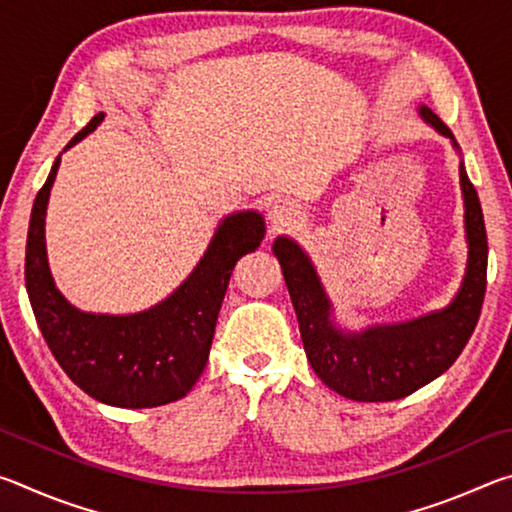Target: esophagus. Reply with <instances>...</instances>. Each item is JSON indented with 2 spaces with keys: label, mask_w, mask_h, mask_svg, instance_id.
Listing matches in <instances>:
<instances>
[{
  "label": "esophagus",
  "mask_w": 512,
  "mask_h": 512,
  "mask_svg": "<svg viewBox=\"0 0 512 512\" xmlns=\"http://www.w3.org/2000/svg\"><path fill=\"white\" fill-rule=\"evenodd\" d=\"M300 219V210L291 201H275L268 207V225H271V232H282L289 230Z\"/></svg>",
  "instance_id": "1"
}]
</instances>
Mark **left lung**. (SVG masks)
Returning a JSON list of instances; mask_svg holds the SVG:
<instances>
[{"instance_id":"1","label":"left lung","mask_w":512,"mask_h":512,"mask_svg":"<svg viewBox=\"0 0 512 512\" xmlns=\"http://www.w3.org/2000/svg\"><path fill=\"white\" fill-rule=\"evenodd\" d=\"M420 115L458 149L443 119L427 106H420ZM458 173L470 246L467 268L452 305L427 316L397 325H375L363 332H343L334 323L332 302L305 250L289 237L275 239L273 253L280 259L311 368L325 386L348 400L391 402L411 395L443 375L470 341L485 296L488 237L479 194L467 178L463 162Z\"/></svg>"}]
</instances>
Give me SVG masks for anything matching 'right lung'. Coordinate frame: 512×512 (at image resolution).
I'll return each instance as SVG.
<instances>
[{"mask_svg": "<svg viewBox=\"0 0 512 512\" xmlns=\"http://www.w3.org/2000/svg\"><path fill=\"white\" fill-rule=\"evenodd\" d=\"M94 115L72 149L103 121ZM60 155L33 201L24 280L38 327L60 368L94 400L121 409H151L185 397L203 375L216 318L235 264L262 244L266 225L253 210L225 216L192 275L167 300L128 316L88 314L56 289L45 248V214Z\"/></svg>", "mask_w": 512, "mask_h": 512, "instance_id": "obj_1", "label": "right lung"}]
</instances>
